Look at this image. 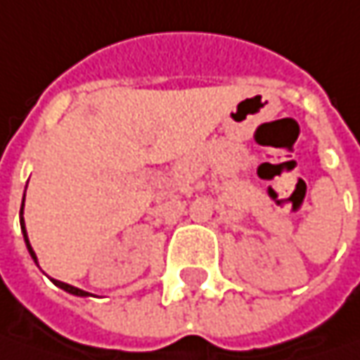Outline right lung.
I'll return each instance as SVG.
<instances>
[{
    "label": "right lung",
    "instance_id": "add662e5",
    "mask_svg": "<svg viewBox=\"0 0 360 360\" xmlns=\"http://www.w3.org/2000/svg\"><path fill=\"white\" fill-rule=\"evenodd\" d=\"M22 210H24V203H22ZM22 210H20V216H22ZM22 222V230H24V240H26V246H28V250H30V255H32V259L36 261V255H34L32 246H30V240H28V234H26V228H24V218L20 220ZM54 285H58L60 289H65V291H69V293H73V295H81V297H85V295H89L87 291H83V289H77V287L69 285V283H63V281H56V279H53Z\"/></svg>",
    "mask_w": 360,
    "mask_h": 360
}]
</instances>
